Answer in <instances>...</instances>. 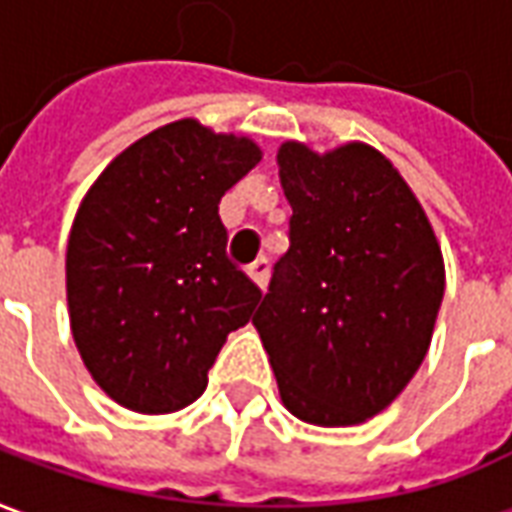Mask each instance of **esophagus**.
<instances>
[{
  "label": "esophagus",
  "mask_w": 512,
  "mask_h": 512,
  "mask_svg": "<svg viewBox=\"0 0 512 512\" xmlns=\"http://www.w3.org/2000/svg\"><path fill=\"white\" fill-rule=\"evenodd\" d=\"M246 274H249V279L255 282L257 288H266V282H268V260L266 257L255 260L252 266L246 268Z\"/></svg>",
  "instance_id": "obj_1"
}]
</instances>
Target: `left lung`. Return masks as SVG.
Instances as JSON below:
<instances>
[{
	"mask_svg": "<svg viewBox=\"0 0 512 512\" xmlns=\"http://www.w3.org/2000/svg\"><path fill=\"white\" fill-rule=\"evenodd\" d=\"M290 249L255 312L293 417L348 428L395 400L428 354L444 257L392 161L365 142L277 153Z\"/></svg>",
	"mask_w": 512,
	"mask_h": 512,
	"instance_id": "1",
	"label": "left lung"
}]
</instances>
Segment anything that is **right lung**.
I'll list each match as a JSON object with an SVG mask.
<instances>
[{"label": "right lung", "instance_id": "1", "mask_svg": "<svg viewBox=\"0 0 512 512\" xmlns=\"http://www.w3.org/2000/svg\"><path fill=\"white\" fill-rule=\"evenodd\" d=\"M260 158L255 139L183 117L128 145L84 194L65 255L73 343L123 408L194 403L263 299L227 260L219 219L224 191Z\"/></svg>", "mask_w": 512, "mask_h": 512}]
</instances>
